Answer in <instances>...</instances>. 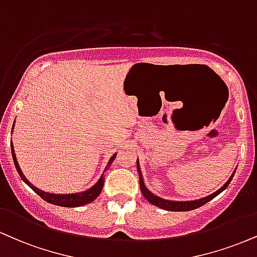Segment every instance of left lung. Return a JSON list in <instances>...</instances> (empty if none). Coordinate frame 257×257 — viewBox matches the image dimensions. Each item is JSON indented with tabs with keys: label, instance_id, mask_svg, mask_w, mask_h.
<instances>
[{
	"label": "left lung",
	"instance_id": "left-lung-1",
	"mask_svg": "<svg viewBox=\"0 0 257 257\" xmlns=\"http://www.w3.org/2000/svg\"><path fill=\"white\" fill-rule=\"evenodd\" d=\"M137 168H138V172H139V181H140V189L142 191V194H144L145 199H146L150 203H152V205L159 207V208L166 209V211H172V212L193 211V209L199 208V207L203 206V205H205V203L208 202V201H211L212 199H214V197L217 196V195H219V194H220L222 190L226 189L227 185L230 184L231 179L233 178L234 172H236V170H237V168L234 169L233 174L231 175V177L228 178V181L226 182V183L222 185L220 189H218L217 191H215V193L211 194V195L205 196V197H201V199L194 200V201H171V200L162 199V197L154 195L153 193H151V191L147 189L146 185H145V183H144V177H142L141 170H140V164H139V160H137Z\"/></svg>",
	"mask_w": 257,
	"mask_h": 257
}]
</instances>
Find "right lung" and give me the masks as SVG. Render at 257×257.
I'll use <instances>...</instances> for the list:
<instances>
[{
    "label": "right lung",
    "instance_id": "1",
    "mask_svg": "<svg viewBox=\"0 0 257 257\" xmlns=\"http://www.w3.org/2000/svg\"><path fill=\"white\" fill-rule=\"evenodd\" d=\"M12 129H14V125H13V128H12ZM11 147H12V156H13V160H14V164H15V169H17L18 174L20 175L21 179H23L25 183L29 185L31 189L35 191V193L38 194V195L42 197L43 200H45L46 202L52 203V205H56V206H62V207H80V206H83V205H87V203L92 202V201H94L98 197L99 194L101 193V190H103L104 174L100 176L99 181L93 185V187L89 188V189L85 190V191H81V193H76V194H51V193H46V191L40 190V189H38V188H36L33 184H31V182L27 181V178L25 177L23 171H21L19 164H18L17 156H15L14 148H13V144H11ZM116 156H117V154L115 153L112 157H111L109 163H107V166L105 168V170H106L111 165V164H112V162L116 158ZM105 170H104V171H105Z\"/></svg>",
    "mask_w": 257,
    "mask_h": 257
}]
</instances>
